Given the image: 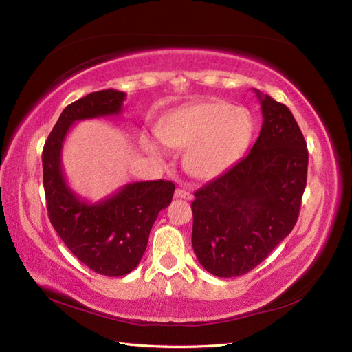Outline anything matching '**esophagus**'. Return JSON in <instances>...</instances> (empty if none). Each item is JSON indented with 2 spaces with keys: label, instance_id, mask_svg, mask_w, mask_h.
I'll use <instances>...</instances> for the list:
<instances>
[{
  "label": "esophagus",
  "instance_id": "esophagus-1",
  "mask_svg": "<svg viewBox=\"0 0 352 352\" xmlns=\"http://www.w3.org/2000/svg\"><path fill=\"white\" fill-rule=\"evenodd\" d=\"M174 196L177 197V199H184V201H192V199H193V195L186 192V190H183V188H177Z\"/></svg>",
  "mask_w": 352,
  "mask_h": 352
}]
</instances>
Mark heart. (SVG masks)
Here are the masks:
<instances>
[{
    "mask_svg": "<svg viewBox=\"0 0 352 352\" xmlns=\"http://www.w3.org/2000/svg\"><path fill=\"white\" fill-rule=\"evenodd\" d=\"M160 141L170 148H188L186 168L196 178L211 179L241 157L251 137V120L244 110L224 101L187 105L168 114L157 126ZM148 153L160 156L157 142L142 138Z\"/></svg>",
    "mask_w": 352,
    "mask_h": 352,
    "instance_id": "heart-1",
    "label": "heart"
}]
</instances>
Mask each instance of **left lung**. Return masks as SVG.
<instances>
[{
    "mask_svg": "<svg viewBox=\"0 0 352 352\" xmlns=\"http://www.w3.org/2000/svg\"><path fill=\"white\" fill-rule=\"evenodd\" d=\"M263 123L245 157L195 193L192 245L220 278L250 272L288 236L299 217L308 150L292 111L254 90Z\"/></svg>",
    "mask_w": 352,
    "mask_h": 352,
    "instance_id": "8db88e82",
    "label": "left lung"
}]
</instances>
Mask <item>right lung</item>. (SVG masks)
Here are the masks:
<instances>
[{"label":"right lung","instance_id":"obj_1","mask_svg":"<svg viewBox=\"0 0 352 352\" xmlns=\"http://www.w3.org/2000/svg\"><path fill=\"white\" fill-rule=\"evenodd\" d=\"M126 94L105 89L69 104L43 150V184L52 226L80 262L96 274L123 276L138 266L159 212L173 201L175 186L165 179L122 186L98 202L80 197L67 183L62 148L80 120L120 116Z\"/></svg>","mask_w":352,"mask_h":352}]
</instances>
